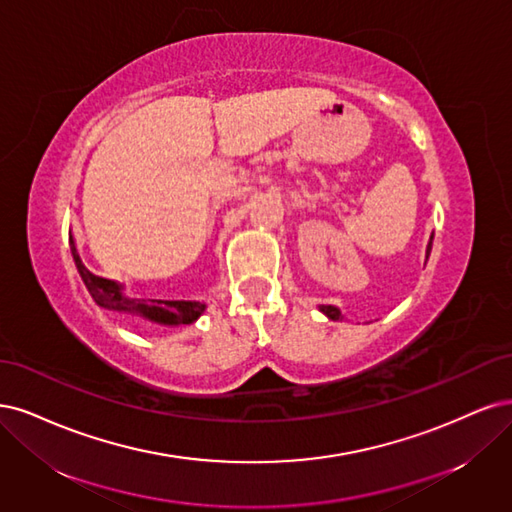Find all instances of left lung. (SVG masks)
<instances>
[{"label": "left lung", "instance_id": "8db88e82", "mask_svg": "<svg viewBox=\"0 0 512 512\" xmlns=\"http://www.w3.org/2000/svg\"><path fill=\"white\" fill-rule=\"evenodd\" d=\"M432 240H434V234L430 236V242H427V249H425V261L430 259V253H432ZM319 310L323 312V315H325L327 319H332V321H340V319H342V312H340V308H336V306H332V304H321V306H319Z\"/></svg>", "mask_w": 512, "mask_h": 512}]
</instances>
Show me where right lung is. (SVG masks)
<instances>
[{
	"instance_id": "add662e5",
	"label": "right lung",
	"mask_w": 512,
	"mask_h": 512,
	"mask_svg": "<svg viewBox=\"0 0 512 512\" xmlns=\"http://www.w3.org/2000/svg\"><path fill=\"white\" fill-rule=\"evenodd\" d=\"M70 249H72V257L82 283H85L87 291L91 293V298L95 300L97 306H102L106 310L125 312V315H138L140 319L159 323V325H170V327L195 323L206 310V302H200V300H148L146 302V300L127 298L123 291L125 285L117 283V280L93 274L85 263H82L72 234H70Z\"/></svg>"
}]
</instances>
